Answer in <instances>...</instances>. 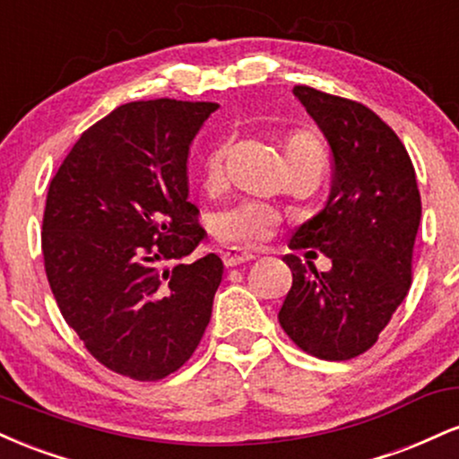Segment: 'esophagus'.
Masks as SVG:
<instances>
[{
	"label": "esophagus",
	"mask_w": 459,
	"mask_h": 459,
	"mask_svg": "<svg viewBox=\"0 0 459 459\" xmlns=\"http://www.w3.org/2000/svg\"><path fill=\"white\" fill-rule=\"evenodd\" d=\"M255 259V255H250V252H237V250H229L222 255V263L226 267H237L241 265V263H247Z\"/></svg>",
	"instance_id": "obj_1"
}]
</instances>
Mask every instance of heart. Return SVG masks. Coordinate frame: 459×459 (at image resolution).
Returning <instances> with one entry per match:
<instances>
[{
  "instance_id": "obj_1",
  "label": "heart",
  "mask_w": 459,
  "mask_h": 459,
  "mask_svg": "<svg viewBox=\"0 0 459 459\" xmlns=\"http://www.w3.org/2000/svg\"><path fill=\"white\" fill-rule=\"evenodd\" d=\"M287 157L289 161H324L319 142L308 134H293L287 140ZM226 144H218L209 151L207 160L203 166V187L209 194L220 192L226 183ZM282 222V215L265 203L247 200V203L235 204V207L224 209V212L213 215V233L218 239L226 241L229 246L237 247H255L270 239L278 224Z\"/></svg>"
}]
</instances>
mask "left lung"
I'll list each match as a JSON object with an SVG mask.
<instances>
[{
  "label": "left lung",
  "instance_id": "left-lung-1",
  "mask_svg": "<svg viewBox=\"0 0 459 459\" xmlns=\"http://www.w3.org/2000/svg\"><path fill=\"white\" fill-rule=\"evenodd\" d=\"M293 94L332 151L325 207L293 233L291 250L324 252L328 272L287 255L293 284L278 321L321 360H350L376 345L412 282L420 222L414 166L397 134L367 105L296 86Z\"/></svg>",
  "mask_w": 459,
  "mask_h": 459
}]
</instances>
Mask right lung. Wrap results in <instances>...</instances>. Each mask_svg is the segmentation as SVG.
Wrapping results in <instances>:
<instances>
[{"instance_id": "right-lung-1", "label": "right lung", "mask_w": 459, "mask_h": 459, "mask_svg": "<svg viewBox=\"0 0 459 459\" xmlns=\"http://www.w3.org/2000/svg\"><path fill=\"white\" fill-rule=\"evenodd\" d=\"M218 103L131 101L94 123L51 178L45 272L62 317L109 371L155 382L192 358L222 259L168 270L203 241L187 155Z\"/></svg>"}]
</instances>
